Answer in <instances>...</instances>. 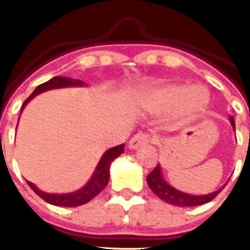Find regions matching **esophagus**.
Here are the masks:
<instances>
[{"instance_id":"esophagus-1","label":"esophagus","mask_w":250,"mask_h":250,"mask_svg":"<svg viewBox=\"0 0 250 250\" xmlns=\"http://www.w3.org/2000/svg\"><path fill=\"white\" fill-rule=\"evenodd\" d=\"M152 141L153 139L149 133L139 132L136 133L132 139H131V141H129V148L137 149V148H140V146H144V145L149 144V143H152Z\"/></svg>"}]
</instances>
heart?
Wrapping results in <instances>:
<instances>
[{"label": "heart", "instance_id": "heart-1", "mask_svg": "<svg viewBox=\"0 0 250 250\" xmlns=\"http://www.w3.org/2000/svg\"><path fill=\"white\" fill-rule=\"evenodd\" d=\"M149 100L154 109L162 111L176 110L179 117L189 119L202 111L208 105L209 97L202 86L167 85L153 90Z\"/></svg>", "mask_w": 250, "mask_h": 250}]
</instances>
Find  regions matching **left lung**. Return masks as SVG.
<instances>
[{
  "label": "left lung",
  "instance_id": "obj_1",
  "mask_svg": "<svg viewBox=\"0 0 250 250\" xmlns=\"http://www.w3.org/2000/svg\"><path fill=\"white\" fill-rule=\"evenodd\" d=\"M229 121H231V125H233L235 128V121H233L232 117H229ZM146 183H148L149 188L152 189V192L156 196L164 200L167 204H171V205L176 206H197L202 205V204H206V202H210L211 200L217 197L219 192H221L225 187H222L221 189L215 190L213 193L205 194V196H193V194H187L184 192H180V190L175 189L170 184H167L165 182V179L162 178V174H161L160 165H157V167L150 172V174L146 176Z\"/></svg>",
  "mask_w": 250,
  "mask_h": 250
}]
</instances>
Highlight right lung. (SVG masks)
Here are the masks:
<instances>
[{
  "label": "right lung",
  "mask_w": 250,
  "mask_h": 250,
  "mask_svg": "<svg viewBox=\"0 0 250 250\" xmlns=\"http://www.w3.org/2000/svg\"><path fill=\"white\" fill-rule=\"evenodd\" d=\"M71 85H83V82L70 79V78H63V76H56V78H53V79H50L49 82H46V83H42L37 86L36 89L32 92V94L25 100L23 106H21V110H23V107H24L25 104H27L29 100H32L36 94L41 93V92H45V90L49 89H54V88H62V86ZM122 153H125V144H121L118 145V146H114V148L109 149V150L102 156L101 161H100L97 168L94 171L93 176L90 178L89 183H88L84 188H82L80 190H76L74 193L49 194L42 192V190L37 189L36 187L33 186L31 182H27V184L31 187V189H32L37 196H40L44 201H46L48 204H52V205L66 206V208H75V206L84 205L86 202H89L92 198L96 197V196L107 186L110 178V165H111V162H113L117 157L121 156Z\"/></svg>",
  "instance_id": "add662e5"
}]
</instances>
